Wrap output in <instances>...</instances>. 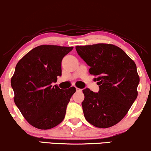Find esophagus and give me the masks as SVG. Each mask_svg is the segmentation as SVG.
<instances>
[{"label": "esophagus", "instance_id": "34e87169", "mask_svg": "<svg viewBox=\"0 0 151 151\" xmlns=\"http://www.w3.org/2000/svg\"><path fill=\"white\" fill-rule=\"evenodd\" d=\"M76 91H77V92H81L82 90H81V89L78 88V87H76Z\"/></svg>", "mask_w": 151, "mask_h": 151}]
</instances>
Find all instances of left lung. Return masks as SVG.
<instances>
[{
	"label": "left lung",
	"mask_w": 151,
	"mask_h": 151,
	"mask_svg": "<svg viewBox=\"0 0 151 151\" xmlns=\"http://www.w3.org/2000/svg\"><path fill=\"white\" fill-rule=\"evenodd\" d=\"M82 59L90 66V73L99 85L95 93L83 90L85 118L99 128L111 127L125 116L137 97L139 76L132 59L112 44L76 46Z\"/></svg>",
	"instance_id": "8db88e82"
}]
</instances>
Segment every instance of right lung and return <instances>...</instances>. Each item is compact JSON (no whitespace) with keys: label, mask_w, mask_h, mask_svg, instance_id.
<instances>
[{"label":"right lung","mask_w":151,"mask_h":151,"mask_svg":"<svg viewBox=\"0 0 151 151\" xmlns=\"http://www.w3.org/2000/svg\"><path fill=\"white\" fill-rule=\"evenodd\" d=\"M73 47L42 45L33 48L16 65L11 78L14 101L31 125L50 129L64 119L76 87L61 90L52 83L61 75V61Z\"/></svg>","instance_id":"1"}]
</instances>
